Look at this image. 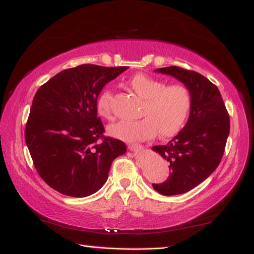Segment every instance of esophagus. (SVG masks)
Instances as JSON below:
<instances>
[{"label":"esophagus","instance_id":"obj_1","mask_svg":"<svg viewBox=\"0 0 254 254\" xmlns=\"http://www.w3.org/2000/svg\"><path fill=\"white\" fill-rule=\"evenodd\" d=\"M143 149V146L140 144H128V150L130 151H139Z\"/></svg>","mask_w":254,"mask_h":254}]
</instances>
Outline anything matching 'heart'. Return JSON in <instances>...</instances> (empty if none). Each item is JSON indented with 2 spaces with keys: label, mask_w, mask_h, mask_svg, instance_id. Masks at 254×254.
<instances>
[{
  "label": "heart",
  "mask_w": 254,
  "mask_h": 254,
  "mask_svg": "<svg viewBox=\"0 0 254 254\" xmlns=\"http://www.w3.org/2000/svg\"><path fill=\"white\" fill-rule=\"evenodd\" d=\"M128 86L144 99L136 121H120L108 127V133L124 142L149 140L160 133L161 137H171L182 130L190 115L192 95L183 84L165 85L164 82L145 74H136L127 81ZM112 94L103 91L96 101V110L102 118H111Z\"/></svg>",
  "instance_id": "b5f03b06"
}]
</instances>
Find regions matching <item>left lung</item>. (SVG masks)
Listing matches in <instances>:
<instances>
[{"label": "left lung", "mask_w": 254, "mask_h": 254, "mask_svg": "<svg viewBox=\"0 0 254 254\" xmlns=\"http://www.w3.org/2000/svg\"><path fill=\"white\" fill-rule=\"evenodd\" d=\"M154 71L175 77L192 95L191 112L184 127L168 144L152 147L168 160L171 169L167 181L152 184L153 189L162 195L182 194L218 168L230 133V118L219 89L200 73L179 66Z\"/></svg>", "instance_id": "8db88e82"}]
</instances>
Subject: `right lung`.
<instances>
[{
  "label": "right lung",
  "instance_id": "obj_1",
  "mask_svg": "<svg viewBox=\"0 0 254 254\" xmlns=\"http://www.w3.org/2000/svg\"><path fill=\"white\" fill-rule=\"evenodd\" d=\"M127 68L82 64L58 73L35 93L25 142L40 177L62 194L84 197L99 191L113 160L127 152L122 141L104 137L96 101Z\"/></svg>",
  "mask_w": 254,
  "mask_h": 254
}]
</instances>
